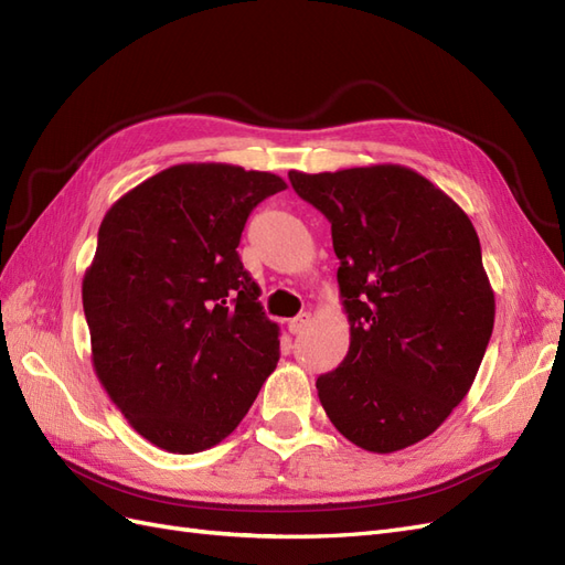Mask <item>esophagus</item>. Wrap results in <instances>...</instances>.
I'll return each instance as SVG.
<instances>
[{
	"label": "esophagus",
	"mask_w": 565,
	"mask_h": 565,
	"mask_svg": "<svg viewBox=\"0 0 565 565\" xmlns=\"http://www.w3.org/2000/svg\"><path fill=\"white\" fill-rule=\"evenodd\" d=\"M309 322H311V316H309V313H299L297 318H292V320L287 322V328H289V332H292V334H299Z\"/></svg>",
	"instance_id": "esophagus-1"
}]
</instances>
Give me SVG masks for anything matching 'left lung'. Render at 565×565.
Here are the masks:
<instances>
[{
    "mask_svg": "<svg viewBox=\"0 0 565 565\" xmlns=\"http://www.w3.org/2000/svg\"><path fill=\"white\" fill-rule=\"evenodd\" d=\"M332 224L351 344L316 388L341 436L396 452L434 434L467 396L494 324L469 216L401 164L289 172Z\"/></svg>",
    "mask_w": 565,
    "mask_h": 565,
    "instance_id": "8db88e82",
    "label": "left lung"
}]
</instances>
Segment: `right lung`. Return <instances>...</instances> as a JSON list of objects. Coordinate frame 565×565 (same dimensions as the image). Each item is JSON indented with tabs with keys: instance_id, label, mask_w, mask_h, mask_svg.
<instances>
[{
	"instance_id": "add662e5",
	"label": "right lung",
	"mask_w": 565,
	"mask_h": 565,
	"mask_svg": "<svg viewBox=\"0 0 565 565\" xmlns=\"http://www.w3.org/2000/svg\"><path fill=\"white\" fill-rule=\"evenodd\" d=\"M285 188L235 164H174L104 216L82 280L94 370L152 446H216L276 370L278 324L237 245L256 204Z\"/></svg>"
}]
</instances>
